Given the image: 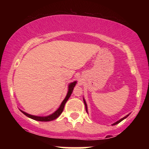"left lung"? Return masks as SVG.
<instances>
[{
  "label": "left lung",
  "mask_w": 149,
  "mask_h": 149,
  "mask_svg": "<svg viewBox=\"0 0 149 149\" xmlns=\"http://www.w3.org/2000/svg\"><path fill=\"white\" fill-rule=\"evenodd\" d=\"M83 102H84V104H85V110H86L87 113H88V107H87V104H86V102H85V100H84V99H83ZM128 116H129V114H128V115H127V116H125L124 118H121L120 120H118V121H117V122H116L115 123H113V124L112 125H117V124H118L119 123H120V122H121V121H122V120H123L124 119H125L126 118H127Z\"/></svg>",
  "instance_id": "8db88e82"
}]
</instances>
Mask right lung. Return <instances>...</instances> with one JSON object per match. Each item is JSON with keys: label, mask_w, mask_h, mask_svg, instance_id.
I'll return each mask as SVG.
<instances>
[{"label": "right lung", "mask_w": 149, "mask_h": 149, "mask_svg": "<svg viewBox=\"0 0 149 149\" xmlns=\"http://www.w3.org/2000/svg\"><path fill=\"white\" fill-rule=\"evenodd\" d=\"M76 83H77L76 81H74V82H73V83H70L69 85V90H68V93H67V95H66V97H65L64 101L61 102L60 107H59V109H58L55 112L53 113L52 114H51V115H49L48 116H33V115H30V114H29V113H26V112L22 111H21V110L20 111H21L23 113L25 116H26L27 117L30 118H31L33 120H38V121L47 122V121H51V120H53L57 118L61 115V113H62L63 110H64L65 104H66V102H67L70 96H71V93H72V92L73 90V88H74L75 85H76Z\"/></svg>", "instance_id": "add662e5"}]
</instances>
